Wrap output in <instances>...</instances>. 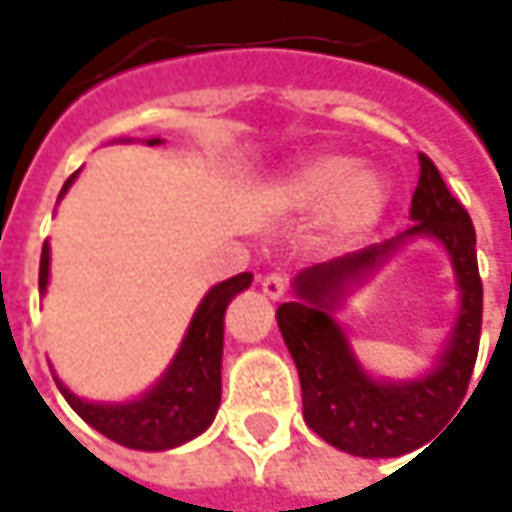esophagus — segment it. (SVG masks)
<instances>
[{
  "instance_id": "34e87169",
  "label": "esophagus",
  "mask_w": 512,
  "mask_h": 512,
  "mask_svg": "<svg viewBox=\"0 0 512 512\" xmlns=\"http://www.w3.org/2000/svg\"><path fill=\"white\" fill-rule=\"evenodd\" d=\"M260 289H263V295H266V298L278 300L286 295V289H289V280H286V275L272 272V275H266V278L260 280Z\"/></svg>"
}]
</instances>
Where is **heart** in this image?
Returning a JSON list of instances; mask_svg holds the SVG:
<instances>
[{
  "instance_id": "obj_1",
  "label": "heart",
  "mask_w": 512,
  "mask_h": 512,
  "mask_svg": "<svg viewBox=\"0 0 512 512\" xmlns=\"http://www.w3.org/2000/svg\"><path fill=\"white\" fill-rule=\"evenodd\" d=\"M269 200L283 214L323 209L326 234L338 243H355L381 220L389 186L381 171L361 166L358 157L323 151L283 171L269 189Z\"/></svg>"
}]
</instances>
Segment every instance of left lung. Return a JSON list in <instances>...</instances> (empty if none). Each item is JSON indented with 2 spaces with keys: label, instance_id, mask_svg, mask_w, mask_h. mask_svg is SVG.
Segmentation results:
<instances>
[{
  "label": "left lung",
  "instance_id": "left-lung-1",
  "mask_svg": "<svg viewBox=\"0 0 512 512\" xmlns=\"http://www.w3.org/2000/svg\"><path fill=\"white\" fill-rule=\"evenodd\" d=\"M421 174L412 194V226L361 252L332 257L292 280L295 300L278 306V326L295 361L303 392V418L312 433L349 456L395 458L456 421L481 338V278L476 229L450 194L435 163L418 154ZM418 236L445 246L459 283V318L436 364L410 382L375 379L360 367L334 309Z\"/></svg>",
  "mask_w": 512,
  "mask_h": 512
}]
</instances>
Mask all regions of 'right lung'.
<instances>
[{
	"label": "right lung",
	"instance_id": "obj_1",
	"mask_svg": "<svg viewBox=\"0 0 512 512\" xmlns=\"http://www.w3.org/2000/svg\"><path fill=\"white\" fill-rule=\"evenodd\" d=\"M163 140L154 137L148 145H160ZM77 174L65 180L59 197L71 189ZM51 275V246H42L39 260V292L48 289ZM252 286V272L234 275L206 292L200 300L189 329L183 335V344L177 349L174 361L157 378V384L145 389L140 398L123 404H102L85 401L74 395L56 378V387L65 395V401L74 407L85 424H91L105 438L123 444L128 450L145 453H163L171 447H180L191 438L209 430L220 407V364H223V318L226 306L234 295Z\"/></svg>",
	"mask_w": 512,
	"mask_h": 512
}]
</instances>
